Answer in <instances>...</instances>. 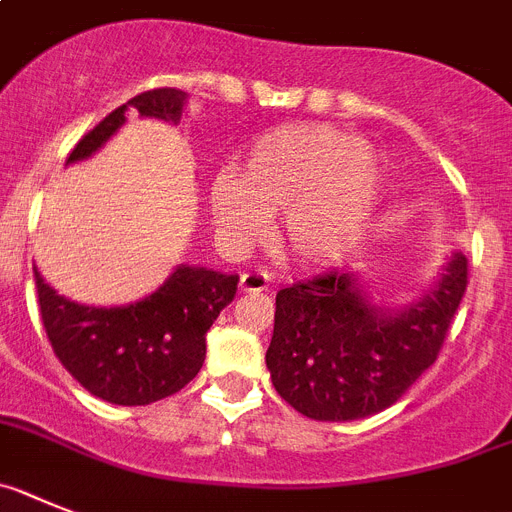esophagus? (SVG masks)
Masks as SVG:
<instances>
[{
	"mask_svg": "<svg viewBox=\"0 0 512 512\" xmlns=\"http://www.w3.org/2000/svg\"><path fill=\"white\" fill-rule=\"evenodd\" d=\"M239 288H242L244 293L268 291L270 288L268 273H262V270H247V273H242V278H239Z\"/></svg>",
	"mask_w": 512,
	"mask_h": 512,
	"instance_id": "1",
	"label": "esophagus"
}]
</instances>
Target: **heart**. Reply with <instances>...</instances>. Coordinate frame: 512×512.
<instances>
[{
    "instance_id": "b5f03b06",
    "label": "heart",
    "mask_w": 512,
    "mask_h": 512,
    "mask_svg": "<svg viewBox=\"0 0 512 512\" xmlns=\"http://www.w3.org/2000/svg\"><path fill=\"white\" fill-rule=\"evenodd\" d=\"M371 146L330 126H283L255 141L244 172L221 167L208 208L221 242L244 250L286 213V244L304 262H335L361 242L379 198Z\"/></svg>"
}]
</instances>
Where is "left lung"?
I'll return each mask as SVG.
<instances>
[{"label":"left lung","instance_id":"8db88e82","mask_svg":"<svg viewBox=\"0 0 512 512\" xmlns=\"http://www.w3.org/2000/svg\"><path fill=\"white\" fill-rule=\"evenodd\" d=\"M464 291L461 252L402 304L376 301L353 270L281 288L265 353L275 391L311 420L348 422L386 410L435 363Z\"/></svg>","mask_w":512,"mask_h":512}]
</instances>
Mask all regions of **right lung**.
<instances>
[{"instance_id":"right-lung-1","label":"right lung","mask_w":512,"mask_h":512,"mask_svg":"<svg viewBox=\"0 0 512 512\" xmlns=\"http://www.w3.org/2000/svg\"><path fill=\"white\" fill-rule=\"evenodd\" d=\"M182 90H149L102 118L69 154L84 162L126 126V113L180 123ZM46 335L61 366L84 389L110 404L139 407L170 397L193 381L206 361V335L237 293L239 275L201 265H177L149 296L123 306L66 299L33 268Z\"/></svg>"}]
</instances>
